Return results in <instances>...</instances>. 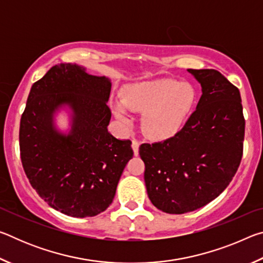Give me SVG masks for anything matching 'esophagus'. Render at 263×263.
Returning <instances> with one entry per match:
<instances>
[{
    "label": "esophagus",
    "mask_w": 263,
    "mask_h": 263,
    "mask_svg": "<svg viewBox=\"0 0 263 263\" xmlns=\"http://www.w3.org/2000/svg\"><path fill=\"white\" fill-rule=\"evenodd\" d=\"M139 146H140V141H138L136 139L132 140V149H133V153H135V155L139 154Z\"/></svg>",
    "instance_id": "1"
}]
</instances>
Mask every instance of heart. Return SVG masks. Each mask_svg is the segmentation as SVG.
<instances>
[{
    "instance_id": "obj_1",
    "label": "heart",
    "mask_w": 263,
    "mask_h": 263,
    "mask_svg": "<svg viewBox=\"0 0 263 263\" xmlns=\"http://www.w3.org/2000/svg\"><path fill=\"white\" fill-rule=\"evenodd\" d=\"M197 92L193 84L160 79L130 84L121 94L123 103L115 102L114 114L119 121L130 124L127 109L142 111L141 127L154 139L175 136L194 109Z\"/></svg>"
}]
</instances>
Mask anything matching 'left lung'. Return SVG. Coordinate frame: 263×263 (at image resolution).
Returning a JSON list of instances; mask_svg holds the SVG:
<instances>
[{"label":"left lung","instance_id":"8db88e82","mask_svg":"<svg viewBox=\"0 0 263 263\" xmlns=\"http://www.w3.org/2000/svg\"><path fill=\"white\" fill-rule=\"evenodd\" d=\"M202 96L174 137L141 144L147 195L155 208L181 215L206 205L232 181L242 158L245 118L239 89L216 69H188Z\"/></svg>","mask_w":263,"mask_h":263}]
</instances>
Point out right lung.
Returning <instances> with one entry per match:
<instances>
[{
    "instance_id": "right-lung-1",
    "label": "right lung",
    "mask_w": 263,
    "mask_h": 263,
    "mask_svg": "<svg viewBox=\"0 0 263 263\" xmlns=\"http://www.w3.org/2000/svg\"><path fill=\"white\" fill-rule=\"evenodd\" d=\"M111 82L75 64H58L31 87L21 118L20 149L32 188L51 208L77 218L106 210L128 160L131 140L108 132ZM72 110L67 135L52 123L57 109Z\"/></svg>"
}]
</instances>
